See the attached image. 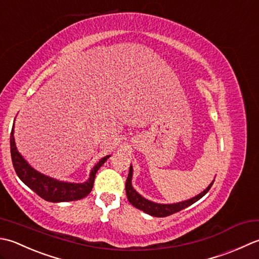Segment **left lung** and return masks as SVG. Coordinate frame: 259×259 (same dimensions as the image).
I'll return each instance as SVG.
<instances>
[{"instance_id":"left-lung-1","label":"left lung","mask_w":259,"mask_h":259,"mask_svg":"<svg viewBox=\"0 0 259 259\" xmlns=\"http://www.w3.org/2000/svg\"><path fill=\"white\" fill-rule=\"evenodd\" d=\"M132 174H133V168H132V166H130V173H128L127 180H126V183H125L126 196H127L128 201L133 204L135 208L144 211L145 213H149L153 215V217H167V215L179 212V211L183 210L184 208L189 207V205L193 204L194 202H197L199 199H201L204 194L209 191L210 188L212 187L213 184V181H212V183H210V186L205 189L203 192L198 194L197 197L187 200V201L173 203V204H160V203H154L152 201H149V200L144 199L135 191L133 187H132Z\"/></svg>"}]
</instances>
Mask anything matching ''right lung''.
I'll use <instances>...</instances> for the list:
<instances>
[{
    "mask_svg": "<svg viewBox=\"0 0 259 259\" xmlns=\"http://www.w3.org/2000/svg\"><path fill=\"white\" fill-rule=\"evenodd\" d=\"M10 145H11V156L14 170L21 179V181L25 183L31 190H33L39 197L50 202L75 201V200H80L88 196L93 189L97 171L109 157V155L103 157L94 166L91 172V178L87 182L68 183L57 181L55 179L46 177L44 174L35 171L33 167H31L17 150L13 136V128L11 131V136H10Z\"/></svg>",
    "mask_w": 259,
    "mask_h": 259,
    "instance_id": "right-lung-1",
    "label": "right lung"
}]
</instances>
